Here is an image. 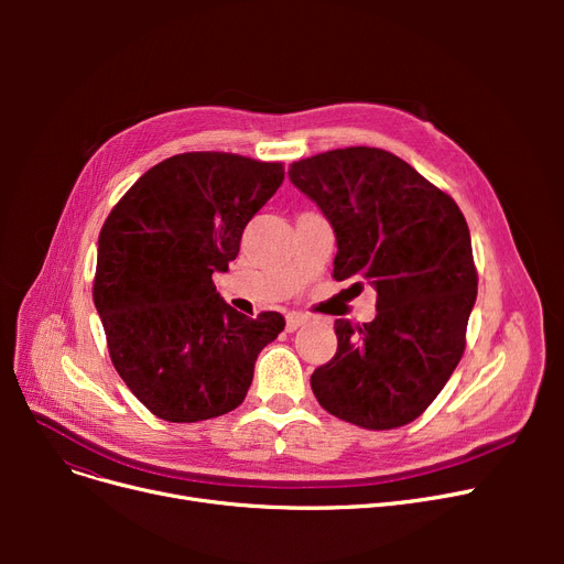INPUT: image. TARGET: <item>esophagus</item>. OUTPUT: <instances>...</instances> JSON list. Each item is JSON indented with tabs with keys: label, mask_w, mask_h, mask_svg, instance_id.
Segmentation results:
<instances>
[{
	"label": "esophagus",
	"mask_w": 564,
	"mask_h": 564,
	"mask_svg": "<svg viewBox=\"0 0 564 564\" xmlns=\"http://www.w3.org/2000/svg\"><path fill=\"white\" fill-rule=\"evenodd\" d=\"M306 315L304 313H300V311H292V313H288L285 315V329L288 332H294V329H300L302 324H306Z\"/></svg>",
	"instance_id": "34e87169"
}]
</instances>
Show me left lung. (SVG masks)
Returning <instances> with one entry per match:
<instances>
[{"label":"left lung","mask_w":564,"mask_h":564,"mask_svg":"<svg viewBox=\"0 0 564 564\" xmlns=\"http://www.w3.org/2000/svg\"><path fill=\"white\" fill-rule=\"evenodd\" d=\"M288 175L334 226V279L377 290L372 322L336 319L334 359L311 375L317 402L366 430L416 421L462 359L478 294L462 210L381 148H338L292 162Z\"/></svg>","instance_id":"left-lung-1"}]
</instances>
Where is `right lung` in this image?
I'll return each instance as SVG.
<instances>
[{"mask_svg": "<svg viewBox=\"0 0 564 564\" xmlns=\"http://www.w3.org/2000/svg\"><path fill=\"white\" fill-rule=\"evenodd\" d=\"M283 175L281 162L235 153L173 155L105 219L94 304L116 372L158 419L198 423L240 406L260 349L283 332L281 313H237L213 281Z\"/></svg>", "mask_w": 564, "mask_h": 564, "instance_id": "add662e5", "label": "right lung"}]
</instances>
